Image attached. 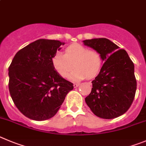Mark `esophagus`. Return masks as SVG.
Listing matches in <instances>:
<instances>
[{"label":"esophagus","instance_id":"34e87169","mask_svg":"<svg viewBox=\"0 0 146 146\" xmlns=\"http://www.w3.org/2000/svg\"><path fill=\"white\" fill-rule=\"evenodd\" d=\"M79 85H79L78 83H74V88H77V87H78Z\"/></svg>","mask_w":146,"mask_h":146}]
</instances>
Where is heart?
Listing matches in <instances>:
<instances>
[{
  "label": "heart",
  "instance_id": "heart-1",
  "mask_svg": "<svg viewBox=\"0 0 146 146\" xmlns=\"http://www.w3.org/2000/svg\"><path fill=\"white\" fill-rule=\"evenodd\" d=\"M102 57L98 51L89 50L81 44L68 46L64 54L56 53L52 58V65L61 77L66 78L73 67H76L70 75L73 80H81L96 77L102 66Z\"/></svg>",
  "mask_w": 146,
  "mask_h": 146
}]
</instances>
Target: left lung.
<instances>
[{
  "label": "left lung",
  "mask_w": 146,
  "mask_h": 146,
  "mask_svg": "<svg viewBox=\"0 0 146 146\" xmlns=\"http://www.w3.org/2000/svg\"><path fill=\"white\" fill-rule=\"evenodd\" d=\"M83 43L99 52L104 61L92 81L91 93L85 102L97 117L117 118L129 109L134 100L137 89L134 64L126 50L109 39L85 40Z\"/></svg>",
  "instance_id": "left-lung-1"
}]
</instances>
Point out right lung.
Masks as SVG:
<instances>
[{
  "instance_id": "right-lung-1",
  "label": "right lung",
  "mask_w": 146,
  "mask_h": 146,
  "mask_svg": "<svg viewBox=\"0 0 146 146\" xmlns=\"http://www.w3.org/2000/svg\"><path fill=\"white\" fill-rule=\"evenodd\" d=\"M63 45L58 40H37L19 50L9 66L11 97L20 112L31 119L53 117L74 88L52 65V58Z\"/></svg>"
}]
</instances>
